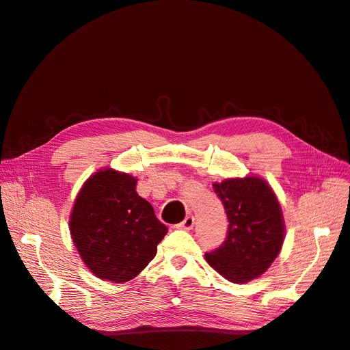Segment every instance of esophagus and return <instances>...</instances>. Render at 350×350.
Segmentation results:
<instances>
[{
    "instance_id": "34e87169",
    "label": "esophagus",
    "mask_w": 350,
    "mask_h": 350,
    "mask_svg": "<svg viewBox=\"0 0 350 350\" xmlns=\"http://www.w3.org/2000/svg\"><path fill=\"white\" fill-rule=\"evenodd\" d=\"M193 226H194V217H193V216H187V217L181 221V224L178 225V228L185 229V230L193 229Z\"/></svg>"
}]
</instances>
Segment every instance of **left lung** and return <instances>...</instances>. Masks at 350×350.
<instances>
[{"instance_id": "left-lung-1", "label": "left lung", "mask_w": 350, "mask_h": 350, "mask_svg": "<svg viewBox=\"0 0 350 350\" xmlns=\"http://www.w3.org/2000/svg\"><path fill=\"white\" fill-rule=\"evenodd\" d=\"M225 206L226 241L206 254V261L232 283L260 278L276 260L284 241V219L279 200L260 176L228 178L213 184Z\"/></svg>"}]
</instances>
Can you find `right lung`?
I'll return each instance as SVG.
<instances>
[{"instance_id": "add662e5", "label": "right lung", "mask_w": 350, "mask_h": 350, "mask_svg": "<svg viewBox=\"0 0 350 350\" xmlns=\"http://www.w3.org/2000/svg\"><path fill=\"white\" fill-rule=\"evenodd\" d=\"M135 184L130 174L99 169L74 200L71 239L86 267L102 280L134 279L154 258L167 232L149 201L137 194Z\"/></svg>"}]
</instances>
